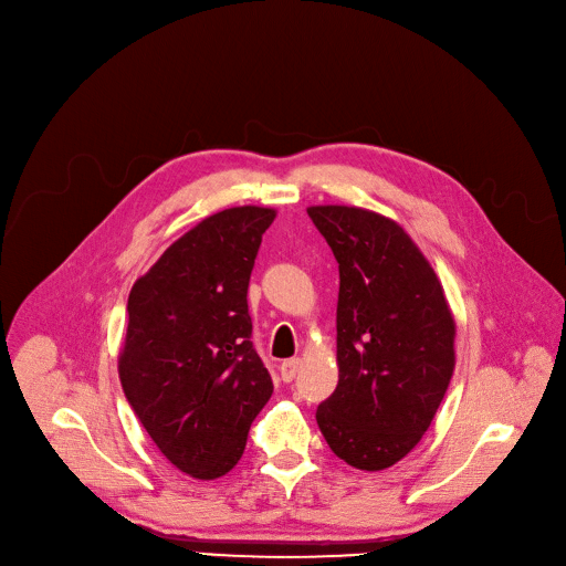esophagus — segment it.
<instances>
[{
  "label": "esophagus",
  "instance_id": "esophagus-1",
  "mask_svg": "<svg viewBox=\"0 0 566 566\" xmlns=\"http://www.w3.org/2000/svg\"><path fill=\"white\" fill-rule=\"evenodd\" d=\"M301 369V360L298 358H291V360H284L282 367H280V376L284 382H291L295 378V374H298Z\"/></svg>",
  "mask_w": 566,
  "mask_h": 566
}]
</instances>
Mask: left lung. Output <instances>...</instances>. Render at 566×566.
<instances>
[{"mask_svg":"<svg viewBox=\"0 0 566 566\" xmlns=\"http://www.w3.org/2000/svg\"><path fill=\"white\" fill-rule=\"evenodd\" d=\"M339 263L335 392L316 408L331 450L382 470L427 433L454 371V318L429 261L392 220L307 208Z\"/></svg>","mask_w":566,"mask_h":566,"instance_id":"left-lung-1","label":"left lung"}]
</instances>
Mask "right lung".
<instances>
[{
  "label": "right lung",
  "mask_w": 566,
  "mask_h": 566,
  "mask_svg": "<svg viewBox=\"0 0 566 566\" xmlns=\"http://www.w3.org/2000/svg\"><path fill=\"white\" fill-rule=\"evenodd\" d=\"M273 220L275 211L259 206L201 220L128 295L124 395L158 450L197 480L238 463L273 395L248 312L254 259Z\"/></svg>",
  "instance_id": "add662e5"
}]
</instances>
